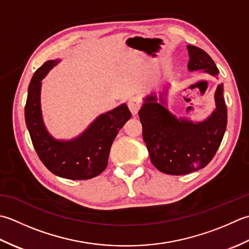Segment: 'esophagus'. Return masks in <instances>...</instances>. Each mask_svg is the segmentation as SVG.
<instances>
[{
    "label": "esophagus",
    "mask_w": 249,
    "mask_h": 249,
    "mask_svg": "<svg viewBox=\"0 0 249 249\" xmlns=\"http://www.w3.org/2000/svg\"><path fill=\"white\" fill-rule=\"evenodd\" d=\"M128 106L132 115L134 116L138 115L139 110L141 108V101L138 98H135V96H132V98H130L128 101Z\"/></svg>",
    "instance_id": "1"
}]
</instances>
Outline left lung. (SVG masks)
I'll return each mask as SVG.
<instances>
[{
    "instance_id": "left-lung-1",
    "label": "left lung",
    "mask_w": 249,
    "mask_h": 249,
    "mask_svg": "<svg viewBox=\"0 0 249 249\" xmlns=\"http://www.w3.org/2000/svg\"><path fill=\"white\" fill-rule=\"evenodd\" d=\"M188 70L202 71L217 77L218 71L213 59L204 50L188 45ZM165 88L159 93L144 98L139 111L143 126V139L150 161L162 173L184 175L206 166L215 156L227 128V106L224 85H218L215 92L216 108L199 123L177 118L166 108Z\"/></svg>"
}]
</instances>
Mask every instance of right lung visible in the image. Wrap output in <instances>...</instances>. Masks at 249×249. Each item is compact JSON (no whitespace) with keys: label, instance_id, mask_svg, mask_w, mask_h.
Listing matches in <instances>:
<instances>
[{"label":"right lung","instance_id":"add662e5","mask_svg":"<svg viewBox=\"0 0 249 249\" xmlns=\"http://www.w3.org/2000/svg\"><path fill=\"white\" fill-rule=\"evenodd\" d=\"M59 63L49 60L36 70L29 85L24 118L35 150L53 174L68 179H90L106 169L111 144L131 118L126 104L100 115L82 134L72 140H57L45 126L40 108V90L45 76Z\"/></svg>","mask_w":249,"mask_h":249}]
</instances>
